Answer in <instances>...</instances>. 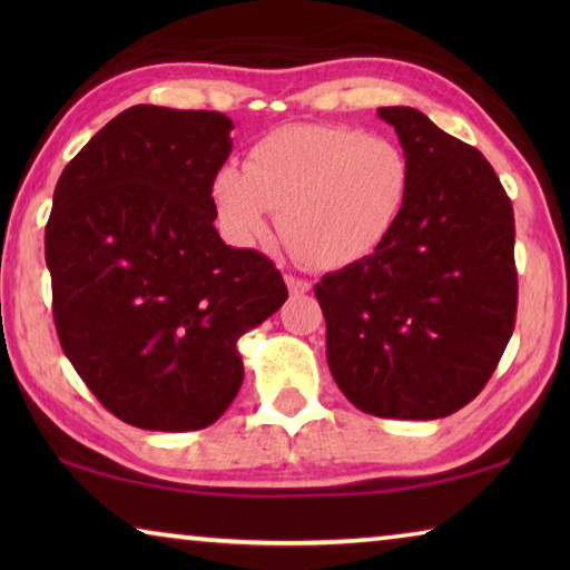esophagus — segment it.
Listing matches in <instances>:
<instances>
[{
	"label": "esophagus",
	"instance_id": "1",
	"mask_svg": "<svg viewBox=\"0 0 570 570\" xmlns=\"http://www.w3.org/2000/svg\"><path fill=\"white\" fill-rule=\"evenodd\" d=\"M286 286L292 296H302L308 292V288H312V284H308L306 278H296V276H286Z\"/></svg>",
	"mask_w": 570,
	"mask_h": 570
}]
</instances>
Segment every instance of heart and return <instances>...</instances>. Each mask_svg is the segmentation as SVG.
<instances>
[{"label":"heart","mask_w":570,"mask_h":570,"mask_svg":"<svg viewBox=\"0 0 570 570\" xmlns=\"http://www.w3.org/2000/svg\"><path fill=\"white\" fill-rule=\"evenodd\" d=\"M412 163L397 140L352 125H284L256 142L246 168L226 163L210 183L224 234L254 244L272 230L294 258L340 272L370 258L397 228Z\"/></svg>","instance_id":"heart-1"}]
</instances>
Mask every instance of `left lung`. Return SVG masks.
Returning <instances> with one entry per match:
<instances>
[{
	"instance_id": "8db88e82",
	"label": "left lung",
	"mask_w": 570,
	"mask_h": 570,
	"mask_svg": "<svg viewBox=\"0 0 570 570\" xmlns=\"http://www.w3.org/2000/svg\"><path fill=\"white\" fill-rule=\"evenodd\" d=\"M377 115L407 153L412 190L370 258L314 286L326 362L362 412L438 420L478 397L513 334V204L482 153L424 112Z\"/></svg>"
}]
</instances>
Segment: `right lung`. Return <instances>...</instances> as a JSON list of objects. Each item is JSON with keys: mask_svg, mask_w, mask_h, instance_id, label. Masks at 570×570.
I'll list each match as a JSON object with an SVG mask.
<instances>
[{"mask_svg": "<svg viewBox=\"0 0 570 570\" xmlns=\"http://www.w3.org/2000/svg\"><path fill=\"white\" fill-rule=\"evenodd\" d=\"M230 130L224 112L135 105L57 180L45 228L57 336L132 428L214 424L244 382L236 342L288 296L272 258L226 246L214 226Z\"/></svg>", "mask_w": 570, "mask_h": 570, "instance_id": "right-lung-1", "label": "right lung"}]
</instances>
